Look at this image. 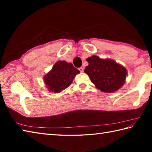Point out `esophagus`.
Returning <instances> with one entry per match:
<instances>
[{
  "instance_id": "1",
  "label": "esophagus",
  "mask_w": 152,
  "mask_h": 152,
  "mask_svg": "<svg viewBox=\"0 0 152 152\" xmlns=\"http://www.w3.org/2000/svg\"><path fill=\"white\" fill-rule=\"evenodd\" d=\"M79 70H80L81 72H83V67L79 68Z\"/></svg>"
}]
</instances>
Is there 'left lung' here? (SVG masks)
<instances>
[{"label": "left lung", "instance_id": "obj_1", "mask_svg": "<svg viewBox=\"0 0 152 152\" xmlns=\"http://www.w3.org/2000/svg\"><path fill=\"white\" fill-rule=\"evenodd\" d=\"M89 63L84 72L95 87L104 93H114L124 86L127 76L124 66L110 59H103L96 56L87 58Z\"/></svg>", "mask_w": 152, "mask_h": 152}]
</instances>
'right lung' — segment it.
Returning <instances> with one entry per match:
<instances>
[{"label": "right lung", "instance_id": "add662e5", "mask_svg": "<svg viewBox=\"0 0 152 152\" xmlns=\"http://www.w3.org/2000/svg\"><path fill=\"white\" fill-rule=\"evenodd\" d=\"M80 71L71 63L59 61L44 77V81L50 91L59 93L67 88Z\"/></svg>", "mask_w": 152, "mask_h": 152}]
</instances>
